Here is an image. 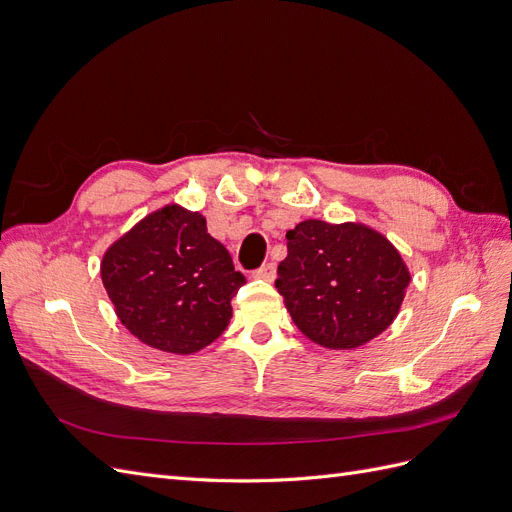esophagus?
Segmentation results:
<instances>
[{"mask_svg": "<svg viewBox=\"0 0 512 512\" xmlns=\"http://www.w3.org/2000/svg\"><path fill=\"white\" fill-rule=\"evenodd\" d=\"M258 280H265V282H275V277H277V269H275V265L273 262H269V265H262L256 273H254Z\"/></svg>", "mask_w": 512, "mask_h": 512, "instance_id": "1", "label": "esophagus"}]
</instances>
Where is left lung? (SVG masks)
Instances as JSON below:
<instances>
[{"label": "left lung", "mask_w": 512, "mask_h": 512, "mask_svg": "<svg viewBox=\"0 0 512 512\" xmlns=\"http://www.w3.org/2000/svg\"><path fill=\"white\" fill-rule=\"evenodd\" d=\"M286 239L275 286L307 339L354 350L391 327L412 275L382 232L361 222L305 220Z\"/></svg>", "instance_id": "left-lung-1"}]
</instances>
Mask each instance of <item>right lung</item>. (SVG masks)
<instances>
[{"label": "right lung", "mask_w": 512, "mask_h": 512, "mask_svg": "<svg viewBox=\"0 0 512 512\" xmlns=\"http://www.w3.org/2000/svg\"><path fill=\"white\" fill-rule=\"evenodd\" d=\"M100 275L123 327L170 354L213 344L245 284L226 247L207 232L205 215L177 203L151 211L111 243Z\"/></svg>", "instance_id": "right-lung-1"}]
</instances>
